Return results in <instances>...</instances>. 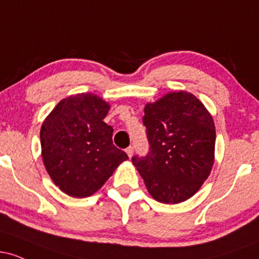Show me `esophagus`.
I'll return each instance as SVG.
<instances>
[{
  "label": "esophagus",
  "instance_id": "esophagus-1",
  "mask_svg": "<svg viewBox=\"0 0 259 259\" xmlns=\"http://www.w3.org/2000/svg\"><path fill=\"white\" fill-rule=\"evenodd\" d=\"M125 152H126L127 156L132 157L133 154H134V146H129V147H127L126 150H125Z\"/></svg>",
  "mask_w": 259,
  "mask_h": 259
}]
</instances>
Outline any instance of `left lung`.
I'll return each instance as SVG.
<instances>
[{"mask_svg": "<svg viewBox=\"0 0 259 259\" xmlns=\"http://www.w3.org/2000/svg\"><path fill=\"white\" fill-rule=\"evenodd\" d=\"M142 123L148 152L132 160L151 196L162 203H180L196 194L214 162L212 115L194 95L170 92L147 103Z\"/></svg>", "mask_w": 259, "mask_h": 259, "instance_id": "8db88e82", "label": "left lung"}]
</instances>
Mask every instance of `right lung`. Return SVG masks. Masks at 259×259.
Instances as JSON below:
<instances>
[{"label": "right lung", "mask_w": 259, "mask_h": 259, "mask_svg": "<svg viewBox=\"0 0 259 259\" xmlns=\"http://www.w3.org/2000/svg\"><path fill=\"white\" fill-rule=\"evenodd\" d=\"M109 105L91 94L62 100L41 126L44 164L64 194L82 198L94 195L124 160L113 145V127L103 119Z\"/></svg>", "instance_id": "add662e5"}]
</instances>
